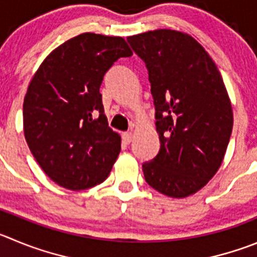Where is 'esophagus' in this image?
Here are the masks:
<instances>
[{"label": "esophagus", "instance_id": "esophagus-1", "mask_svg": "<svg viewBox=\"0 0 257 257\" xmlns=\"http://www.w3.org/2000/svg\"><path fill=\"white\" fill-rule=\"evenodd\" d=\"M123 141L124 143L129 145V143L133 141V133H132V132H125V133H123Z\"/></svg>", "mask_w": 257, "mask_h": 257}]
</instances>
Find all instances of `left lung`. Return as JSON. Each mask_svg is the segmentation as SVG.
Segmentation results:
<instances>
[{
	"instance_id": "obj_1",
	"label": "left lung",
	"mask_w": 257,
	"mask_h": 257,
	"mask_svg": "<svg viewBox=\"0 0 257 257\" xmlns=\"http://www.w3.org/2000/svg\"><path fill=\"white\" fill-rule=\"evenodd\" d=\"M126 40L148 69L161 142L142 166L146 181L170 198L193 195L222 165L233 126L220 72L186 33L158 29Z\"/></svg>"
}]
</instances>
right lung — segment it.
Segmentation results:
<instances>
[{
	"label": "right lung",
	"instance_id": "1",
	"mask_svg": "<svg viewBox=\"0 0 257 257\" xmlns=\"http://www.w3.org/2000/svg\"><path fill=\"white\" fill-rule=\"evenodd\" d=\"M133 54L120 37L83 33L53 50L24 99V134L43 171L69 190L109 176L121 138L107 125L100 86L107 69Z\"/></svg>",
	"mask_w": 257,
	"mask_h": 257
}]
</instances>
